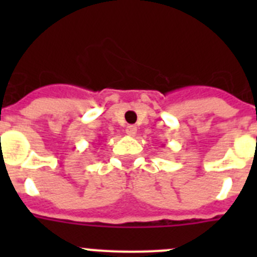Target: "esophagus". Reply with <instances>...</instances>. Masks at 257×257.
Masks as SVG:
<instances>
[{
    "label": "esophagus",
    "mask_w": 257,
    "mask_h": 257,
    "mask_svg": "<svg viewBox=\"0 0 257 257\" xmlns=\"http://www.w3.org/2000/svg\"><path fill=\"white\" fill-rule=\"evenodd\" d=\"M136 133H138V128H136V126H133V124H130V126L126 127V134L128 136H135Z\"/></svg>",
    "instance_id": "34e87169"
}]
</instances>
